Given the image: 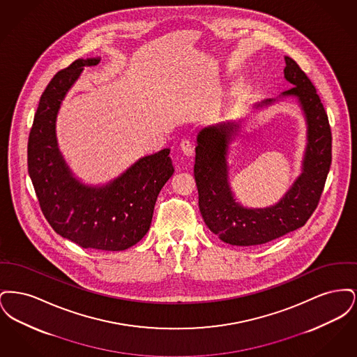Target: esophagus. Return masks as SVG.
Here are the masks:
<instances>
[{"instance_id":"esophagus-1","label":"esophagus","mask_w":357,"mask_h":357,"mask_svg":"<svg viewBox=\"0 0 357 357\" xmlns=\"http://www.w3.org/2000/svg\"><path fill=\"white\" fill-rule=\"evenodd\" d=\"M179 147H181L182 153H185L186 156H188V158H190V156H192V153H194V146H192V143H191L190 140L183 139V140L181 142Z\"/></svg>"}]
</instances>
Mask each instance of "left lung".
Segmentation results:
<instances>
[{
    "label": "left lung",
    "instance_id": "obj_1",
    "mask_svg": "<svg viewBox=\"0 0 357 357\" xmlns=\"http://www.w3.org/2000/svg\"><path fill=\"white\" fill-rule=\"evenodd\" d=\"M285 79L294 85L282 96H296L307 123L303 174L272 207L245 208L236 204L227 182L226 153L238 124L221 123L204 128L198 135L194 176L199 210L207 227L223 242L236 246H255L282 237L303 227L316 210L332 163V132L323 102L305 72L285 57ZM265 100L255 107L272 102Z\"/></svg>",
    "mask_w": 357,
    "mask_h": 357
}]
</instances>
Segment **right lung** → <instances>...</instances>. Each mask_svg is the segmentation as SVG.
<instances>
[{"instance_id":"add662e5","label":"right lung","mask_w":357,"mask_h":357,"mask_svg":"<svg viewBox=\"0 0 357 357\" xmlns=\"http://www.w3.org/2000/svg\"><path fill=\"white\" fill-rule=\"evenodd\" d=\"M99 61L79 59L47 85L29 132L28 171L40 208L57 234L84 249L120 252L149 231L158 194L174 167L165 149L139 159L107 186H84L72 176L57 149L56 115L83 68Z\"/></svg>"}]
</instances>
